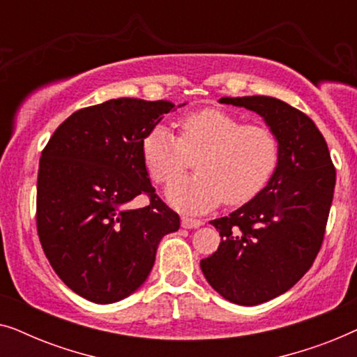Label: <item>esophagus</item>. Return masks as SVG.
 I'll use <instances>...</instances> for the list:
<instances>
[{
  "mask_svg": "<svg viewBox=\"0 0 357 357\" xmlns=\"http://www.w3.org/2000/svg\"><path fill=\"white\" fill-rule=\"evenodd\" d=\"M199 226H203L202 219H193V218H188V216L182 218V227H185V229H197Z\"/></svg>",
  "mask_w": 357,
  "mask_h": 357,
  "instance_id": "obj_1",
  "label": "esophagus"
}]
</instances>
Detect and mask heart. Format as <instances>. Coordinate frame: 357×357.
Wrapping results in <instances>:
<instances>
[{
  "label": "heart",
  "instance_id": "1",
  "mask_svg": "<svg viewBox=\"0 0 357 357\" xmlns=\"http://www.w3.org/2000/svg\"><path fill=\"white\" fill-rule=\"evenodd\" d=\"M180 138L155 125L141 141L151 178L169 183L195 158L197 174L182 177L165 192L183 213H206L219 203L250 202L270 182L280 159V141L265 125L245 123L222 109H203L180 119Z\"/></svg>",
  "mask_w": 357,
  "mask_h": 357
}]
</instances>
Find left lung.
<instances>
[{"label": "left lung", "instance_id": "obj_1", "mask_svg": "<svg viewBox=\"0 0 357 357\" xmlns=\"http://www.w3.org/2000/svg\"><path fill=\"white\" fill-rule=\"evenodd\" d=\"M265 120L280 141V159L266 187L211 224L221 243L199 261L224 299L258 305L289 291L319 253L333 202L336 172L321 133L305 114L266 96L221 97Z\"/></svg>", "mask_w": 357, "mask_h": 357}]
</instances>
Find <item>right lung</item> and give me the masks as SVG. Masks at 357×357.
I'll return each instance as SVG.
<instances>
[{"mask_svg": "<svg viewBox=\"0 0 357 357\" xmlns=\"http://www.w3.org/2000/svg\"><path fill=\"white\" fill-rule=\"evenodd\" d=\"M175 109L169 100H107L68 116L42 151L38 238L60 280L87 301L133 294L160 238L178 231V214L154 193L141 154L146 133ZM141 192L150 195L149 206L126 208Z\"/></svg>", "mask_w": 357, "mask_h": 357, "instance_id": "right-lung-1", "label": "right lung"}]
</instances>
